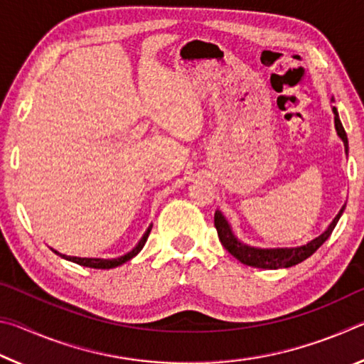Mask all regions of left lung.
Masks as SVG:
<instances>
[{
    "mask_svg": "<svg viewBox=\"0 0 364 364\" xmlns=\"http://www.w3.org/2000/svg\"><path fill=\"white\" fill-rule=\"evenodd\" d=\"M332 112H334V125H336L337 136L342 139V143L345 146V154L348 156L347 133L343 130L342 122L338 119L336 107H332ZM343 210H345V205H342L341 210H338V213L336 215V218L331 221V225L326 228V231L319 234L318 237L311 239V241H308L306 244L295 245V247H254V245L244 244L234 236L231 225L228 223L225 215L220 210L215 212V228H217L218 237L221 244H223V247L230 252L234 258H237L239 262L247 264V267L263 268V269L291 268L306 260L308 257H311L326 241H328V237L331 236L332 231H334L338 218L342 217Z\"/></svg>",
    "mask_w": 364,
    "mask_h": 364,
    "instance_id": "obj_1",
    "label": "left lung"
}]
</instances>
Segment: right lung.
<instances>
[{
    "mask_svg": "<svg viewBox=\"0 0 364 364\" xmlns=\"http://www.w3.org/2000/svg\"><path fill=\"white\" fill-rule=\"evenodd\" d=\"M151 230H152V225H151L149 228H147L146 232L143 234V237L139 239V242H138L136 245H134V247H133L130 252H127V254H123V255H120V257H115V258H100V257H73V255L60 254V252L54 250L53 247H51V250L54 252V254H58L59 257L65 258V260L73 262V263H77V264H82V267L96 268V269H110V268L120 267V264H123L125 262L132 260L133 257H136V255L139 254V252H141V249L144 247V244H146V241H147V237H149V232H151Z\"/></svg>",
    "mask_w": 364,
    "mask_h": 364,
    "instance_id": "add662e5",
    "label": "right lung"
}]
</instances>
